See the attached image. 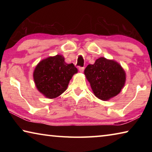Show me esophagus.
Instances as JSON below:
<instances>
[{"label": "esophagus", "mask_w": 152, "mask_h": 152, "mask_svg": "<svg viewBox=\"0 0 152 152\" xmlns=\"http://www.w3.org/2000/svg\"><path fill=\"white\" fill-rule=\"evenodd\" d=\"M78 70H79V71H80V72L82 73V72H83L84 70V67H79Z\"/></svg>", "instance_id": "1"}]
</instances>
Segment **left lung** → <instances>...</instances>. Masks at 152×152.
Instances as JSON below:
<instances>
[{
    "instance_id": "8db88e82",
    "label": "left lung",
    "mask_w": 152,
    "mask_h": 152,
    "mask_svg": "<svg viewBox=\"0 0 152 152\" xmlns=\"http://www.w3.org/2000/svg\"><path fill=\"white\" fill-rule=\"evenodd\" d=\"M84 75L98 99L109 101L120 93L125 86L126 74L122 66L114 60L104 57L98 58L94 64H89Z\"/></svg>"
}]
</instances>
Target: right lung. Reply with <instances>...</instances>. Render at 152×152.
<instances>
[{"mask_svg":"<svg viewBox=\"0 0 152 152\" xmlns=\"http://www.w3.org/2000/svg\"><path fill=\"white\" fill-rule=\"evenodd\" d=\"M62 55L50 56L41 60L35 68L33 76L35 86L48 99H55L66 91L77 69L67 64Z\"/></svg>","mask_w":152,"mask_h":152,"instance_id":"add662e5","label":"right lung"}]
</instances>
